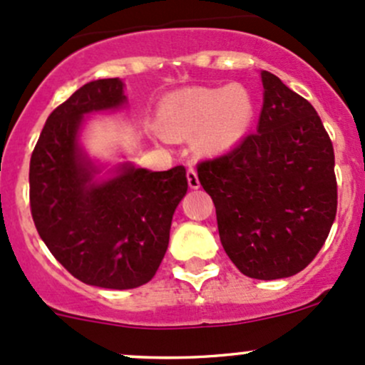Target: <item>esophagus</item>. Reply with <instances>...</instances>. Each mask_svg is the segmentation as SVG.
I'll use <instances>...</instances> for the list:
<instances>
[{
    "mask_svg": "<svg viewBox=\"0 0 365 365\" xmlns=\"http://www.w3.org/2000/svg\"><path fill=\"white\" fill-rule=\"evenodd\" d=\"M187 180H189L190 189H197L200 187V178H197V173L194 168L187 169Z\"/></svg>",
    "mask_w": 365,
    "mask_h": 365,
    "instance_id": "esophagus-1",
    "label": "esophagus"
}]
</instances>
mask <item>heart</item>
Segmentation results:
<instances>
[{
  "instance_id": "obj_1",
  "label": "heart",
  "mask_w": 365,
  "mask_h": 365,
  "mask_svg": "<svg viewBox=\"0 0 365 365\" xmlns=\"http://www.w3.org/2000/svg\"><path fill=\"white\" fill-rule=\"evenodd\" d=\"M256 104L244 84L194 86L171 93L160 102L157 120L171 139L194 138V148L217 155L237 146L251 130Z\"/></svg>"
}]
</instances>
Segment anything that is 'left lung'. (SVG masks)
<instances>
[{
	"instance_id": "obj_1",
	"label": "left lung",
	"mask_w": 365,
	"mask_h": 365,
	"mask_svg": "<svg viewBox=\"0 0 365 365\" xmlns=\"http://www.w3.org/2000/svg\"><path fill=\"white\" fill-rule=\"evenodd\" d=\"M256 132L197 164L217 213L220 244L244 275L261 281L304 270L337 212L334 146L316 109L277 76L261 72Z\"/></svg>"
}]
</instances>
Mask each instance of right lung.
<instances>
[{
    "instance_id": "obj_1",
    "label": "right lung",
    "mask_w": 365,
    "mask_h": 365,
    "mask_svg": "<svg viewBox=\"0 0 365 365\" xmlns=\"http://www.w3.org/2000/svg\"><path fill=\"white\" fill-rule=\"evenodd\" d=\"M123 102L118 77L81 86L49 114L29 162V206L43 244L73 277L109 289L152 281L189 187L183 165L148 171L127 164L114 178L93 183L97 169L77 146L81 120Z\"/></svg>"
}]
</instances>
